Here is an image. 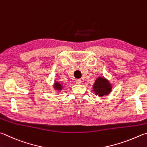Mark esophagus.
Returning a JSON list of instances; mask_svg holds the SVG:
<instances>
[{"mask_svg": "<svg viewBox=\"0 0 147 147\" xmlns=\"http://www.w3.org/2000/svg\"><path fill=\"white\" fill-rule=\"evenodd\" d=\"M82 80H80V79H76V83L77 84H81V83H82Z\"/></svg>", "mask_w": 147, "mask_h": 147, "instance_id": "34e87169", "label": "esophagus"}]
</instances>
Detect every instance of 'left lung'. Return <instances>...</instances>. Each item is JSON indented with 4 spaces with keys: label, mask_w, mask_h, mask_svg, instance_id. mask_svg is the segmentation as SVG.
<instances>
[{
    "label": "left lung",
    "mask_w": 147,
    "mask_h": 147,
    "mask_svg": "<svg viewBox=\"0 0 147 147\" xmlns=\"http://www.w3.org/2000/svg\"><path fill=\"white\" fill-rule=\"evenodd\" d=\"M113 89V84L104 76H98L92 85V90L99 97L109 95Z\"/></svg>",
    "instance_id": "left-lung-1"
}]
</instances>
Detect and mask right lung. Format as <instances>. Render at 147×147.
Listing matches in <instances>:
<instances>
[{"mask_svg": "<svg viewBox=\"0 0 147 147\" xmlns=\"http://www.w3.org/2000/svg\"><path fill=\"white\" fill-rule=\"evenodd\" d=\"M53 89L57 93H60L62 91L63 85L62 84H60V82L58 81H55L53 85Z\"/></svg>", "mask_w": 147, "mask_h": 147, "instance_id": "obj_1", "label": "right lung"}]
</instances>
